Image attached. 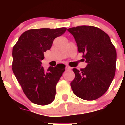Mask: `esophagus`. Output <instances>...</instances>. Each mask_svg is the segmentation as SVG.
Listing matches in <instances>:
<instances>
[{"label": "esophagus", "mask_w": 125, "mask_h": 125, "mask_svg": "<svg viewBox=\"0 0 125 125\" xmlns=\"http://www.w3.org/2000/svg\"><path fill=\"white\" fill-rule=\"evenodd\" d=\"M71 69V67H69V66H66V70H70Z\"/></svg>", "instance_id": "1"}]
</instances>
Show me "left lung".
Returning a JSON list of instances; mask_svg holds the SVG:
<instances>
[{
    "mask_svg": "<svg viewBox=\"0 0 125 125\" xmlns=\"http://www.w3.org/2000/svg\"><path fill=\"white\" fill-rule=\"evenodd\" d=\"M76 40L82 60L88 64L80 70L74 68L71 87L84 100H96L105 93L116 71V51L108 34L98 27L81 25L68 29Z\"/></svg>",
    "mask_w": 125,
    "mask_h": 125,
    "instance_id": "1",
    "label": "left lung"
}]
</instances>
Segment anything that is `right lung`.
Returning <instances> with one entry per match:
<instances>
[{"mask_svg":"<svg viewBox=\"0 0 125 125\" xmlns=\"http://www.w3.org/2000/svg\"><path fill=\"white\" fill-rule=\"evenodd\" d=\"M66 31V27L28 30L20 36L13 47V72L25 96L36 104L47 105L54 100L56 84L65 66L59 64L45 71L41 61L54 39Z\"/></svg>","mask_w":125,"mask_h":125,"instance_id":"right-lung-1","label":"right lung"}]
</instances>
